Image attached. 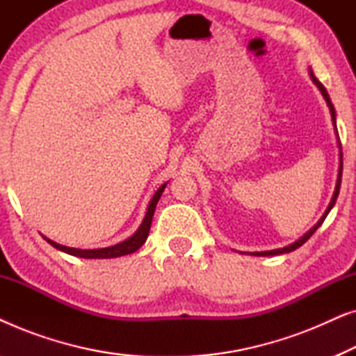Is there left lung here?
I'll return each mask as SVG.
<instances>
[{
	"label": "left lung",
	"mask_w": 356,
	"mask_h": 356,
	"mask_svg": "<svg viewBox=\"0 0 356 356\" xmlns=\"http://www.w3.org/2000/svg\"><path fill=\"white\" fill-rule=\"evenodd\" d=\"M309 76H311V81L314 82L316 84V87H318V89L321 90V94H323V97H324V100H325V104H327V106H329V110H330V116H332V123H334V129H335V136H337V144H339V155H340V163H339V175H337V183H335V189H334V194H332V199H330V202H329V206H327V209H325V212L323 213V217L319 218L318 220V223H316V225L313 227V228H309L308 232L305 233L303 236H300L298 240H296L295 243H291V245H289V246H284V248H279V250H270V251H256V252H248V254H251V256H277V254H284V252H290V251H295L296 248H300L301 245H305L306 241L309 240L311 236H313V233L318 230V228L323 225V222H324V218L327 217V213L330 212V209L334 207V204H335V201H337V196H339V191H340V181H342V145H340V139H339V133H337V128H335V108H334V105H332V102H330V97H329V94H327V90H325V87L321 84V82L318 81V77H316L314 74H313V71H309ZM241 254H246V252H241Z\"/></svg>",
	"instance_id": "8db88e82"
}]
</instances>
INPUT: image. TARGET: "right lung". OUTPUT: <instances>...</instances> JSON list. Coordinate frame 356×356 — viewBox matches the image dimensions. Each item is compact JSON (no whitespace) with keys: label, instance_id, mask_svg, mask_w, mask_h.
I'll return each instance as SVG.
<instances>
[{"label":"right lung","instance_id":"right-lung-1","mask_svg":"<svg viewBox=\"0 0 356 356\" xmlns=\"http://www.w3.org/2000/svg\"><path fill=\"white\" fill-rule=\"evenodd\" d=\"M165 186H167V183H163L162 186H160L157 191H155L152 199H150V202H149V206H147V212H145L144 220L139 225L138 230H136L129 238H126L124 241L116 243V245H113V246L97 248V250H79V248H70V246L58 245V243L48 240L47 236H43V238H45V240L50 243L53 248H56V250H60L63 252H67V254H71V256L84 257V259H111V257H120V256L131 254V252L138 251L139 248L144 245L145 240H147L149 230H150V223H152V217H154V212H155V207H157V202H159L160 196H162Z\"/></svg>","mask_w":356,"mask_h":356}]
</instances>
